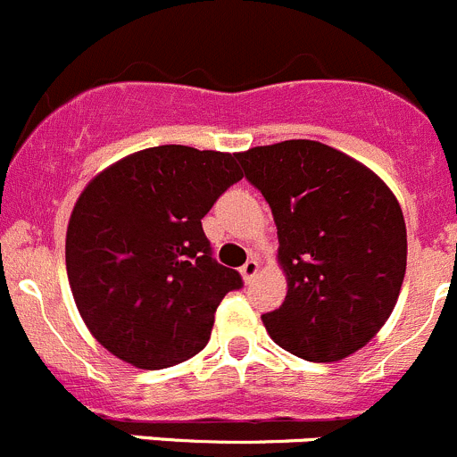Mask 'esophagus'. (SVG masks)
Masks as SVG:
<instances>
[{
    "label": "esophagus",
    "mask_w": 457,
    "mask_h": 457,
    "mask_svg": "<svg viewBox=\"0 0 457 457\" xmlns=\"http://www.w3.org/2000/svg\"><path fill=\"white\" fill-rule=\"evenodd\" d=\"M258 269H260L258 260L251 258V260H246L245 264H242L240 273H242V278H245L246 282H251V280H253V278H255V273H258Z\"/></svg>",
    "instance_id": "34e87169"
}]
</instances>
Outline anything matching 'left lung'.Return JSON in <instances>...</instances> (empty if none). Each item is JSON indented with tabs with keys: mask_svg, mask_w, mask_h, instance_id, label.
I'll return each instance as SVG.
<instances>
[{
	"mask_svg": "<svg viewBox=\"0 0 457 457\" xmlns=\"http://www.w3.org/2000/svg\"><path fill=\"white\" fill-rule=\"evenodd\" d=\"M278 226L287 296L269 337L305 361L345 359L388 320L406 273V224L388 186L319 141L236 154Z\"/></svg>",
	"mask_w": 457,
	"mask_h": 457,
	"instance_id": "left-lung-1",
	"label": "left lung"
}]
</instances>
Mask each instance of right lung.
<instances>
[{
	"label": "right lung",
	"instance_id": "right-lung-1",
	"mask_svg": "<svg viewBox=\"0 0 457 457\" xmlns=\"http://www.w3.org/2000/svg\"><path fill=\"white\" fill-rule=\"evenodd\" d=\"M242 179L236 154L147 147L103 170L73 206L67 276L98 343L143 370L204 350L242 276L212 258L202 217Z\"/></svg>",
	"mask_w": 457,
	"mask_h": 457
}]
</instances>
